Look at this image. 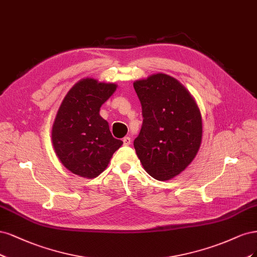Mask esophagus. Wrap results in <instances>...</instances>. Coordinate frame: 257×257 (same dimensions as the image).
<instances>
[{
	"label": "esophagus",
	"mask_w": 257,
	"mask_h": 257,
	"mask_svg": "<svg viewBox=\"0 0 257 257\" xmlns=\"http://www.w3.org/2000/svg\"><path fill=\"white\" fill-rule=\"evenodd\" d=\"M122 142H123V145L128 146V145L131 144V139L129 137H125V138L122 139Z\"/></svg>",
	"instance_id": "esophagus-1"
}]
</instances>
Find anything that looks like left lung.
<instances>
[{"label":"left lung","instance_id":"1","mask_svg":"<svg viewBox=\"0 0 257 257\" xmlns=\"http://www.w3.org/2000/svg\"><path fill=\"white\" fill-rule=\"evenodd\" d=\"M143 123L134 145L146 172L168 180L192 162L201 146L202 117L192 96L168 74L134 83Z\"/></svg>","mask_w":257,"mask_h":257}]
</instances>
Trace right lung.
<instances>
[{
	"label": "right lung",
	"instance_id": "right-lung-1",
	"mask_svg": "<svg viewBox=\"0 0 257 257\" xmlns=\"http://www.w3.org/2000/svg\"><path fill=\"white\" fill-rule=\"evenodd\" d=\"M116 89L113 83L83 79L66 95L52 127V143L61 162L73 174L97 177L121 146L109 123L100 115V106Z\"/></svg>",
	"mask_w": 257,
	"mask_h": 257
}]
</instances>
